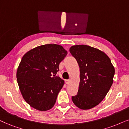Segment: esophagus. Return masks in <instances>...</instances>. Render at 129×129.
<instances>
[{"mask_svg":"<svg viewBox=\"0 0 129 129\" xmlns=\"http://www.w3.org/2000/svg\"><path fill=\"white\" fill-rule=\"evenodd\" d=\"M70 82H71V80H70V79H66V80H65V83L66 84H69Z\"/></svg>","mask_w":129,"mask_h":129,"instance_id":"esophagus-1","label":"esophagus"}]
</instances>
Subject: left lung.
Instances as JSON below:
<instances>
[{"label": "left lung", "instance_id": "left-lung-1", "mask_svg": "<svg viewBox=\"0 0 129 129\" xmlns=\"http://www.w3.org/2000/svg\"><path fill=\"white\" fill-rule=\"evenodd\" d=\"M69 51L77 60L80 71L78 94L72 97L79 108L89 109L102 101L113 83L115 69L102 51L85 45L72 46Z\"/></svg>", "mask_w": 129, "mask_h": 129}]
</instances>
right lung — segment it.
Wrapping results in <instances>:
<instances>
[{
  "mask_svg": "<svg viewBox=\"0 0 129 129\" xmlns=\"http://www.w3.org/2000/svg\"><path fill=\"white\" fill-rule=\"evenodd\" d=\"M67 51L57 44H46L24 55L17 72L21 93L33 108L45 111L52 108L64 81L56 76Z\"/></svg>",
  "mask_w": 129,
  "mask_h": 129,
  "instance_id": "1",
  "label": "right lung"
}]
</instances>
